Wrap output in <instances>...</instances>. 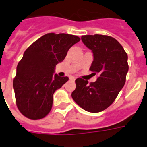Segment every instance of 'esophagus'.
<instances>
[{"mask_svg":"<svg viewBox=\"0 0 147 147\" xmlns=\"http://www.w3.org/2000/svg\"><path fill=\"white\" fill-rule=\"evenodd\" d=\"M69 79H70V80H71V81H74V80H76V78H75L74 76H70Z\"/></svg>","mask_w":147,"mask_h":147,"instance_id":"1","label":"esophagus"}]
</instances>
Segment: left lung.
<instances>
[{
  "label": "left lung",
  "mask_w": 147,
  "mask_h": 147,
  "mask_svg": "<svg viewBox=\"0 0 147 147\" xmlns=\"http://www.w3.org/2000/svg\"><path fill=\"white\" fill-rule=\"evenodd\" d=\"M82 41L92 51L93 61L90 70L98 75L94 82L76 79L71 96L88 112L103 111L113 104L126 82L129 70L127 54L113 37L95 34L82 36Z\"/></svg>",
  "instance_id": "obj_1"
}]
</instances>
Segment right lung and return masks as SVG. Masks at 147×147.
<instances>
[{
  "instance_id": "obj_1",
  "label": "right lung",
  "mask_w": 147,
  "mask_h": 147,
  "mask_svg": "<svg viewBox=\"0 0 147 147\" xmlns=\"http://www.w3.org/2000/svg\"><path fill=\"white\" fill-rule=\"evenodd\" d=\"M79 41L75 35L49 33L25 51L13 80L17 107L24 116L37 120L49 113L54 92L68 80L67 76L54 74L56 65Z\"/></svg>"
}]
</instances>
